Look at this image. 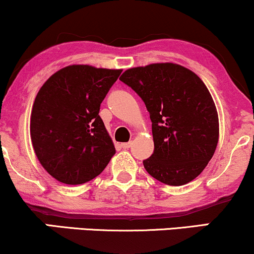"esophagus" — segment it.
I'll list each match as a JSON object with an SVG mask.
<instances>
[{
	"mask_svg": "<svg viewBox=\"0 0 254 254\" xmlns=\"http://www.w3.org/2000/svg\"><path fill=\"white\" fill-rule=\"evenodd\" d=\"M131 142H125V143H122L121 145H122V148H123V149H129V148L131 147Z\"/></svg>",
	"mask_w": 254,
	"mask_h": 254,
	"instance_id": "esophagus-1",
	"label": "esophagus"
}]
</instances>
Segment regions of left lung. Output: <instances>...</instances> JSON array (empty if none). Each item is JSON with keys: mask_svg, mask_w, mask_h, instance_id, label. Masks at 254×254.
Returning a JSON list of instances; mask_svg holds the SVG:
<instances>
[{"mask_svg": "<svg viewBox=\"0 0 254 254\" xmlns=\"http://www.w3.org/2000/svg\"><path fill=\"white\" fill-rule=\"evenodd\" d=\"M119 80L131 87L150 115L154 153L145 171L159 182H192L210 161L218 142V115L199 77L176 63L130 68Z\"/></svg>", "mask_w": 254, "mask_h": 254, "instance_id": "8db88e82", "label": "left lung"}]
</instances>
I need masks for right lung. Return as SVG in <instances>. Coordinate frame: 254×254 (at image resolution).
<instances>
[{"label": "right lung", "instance_id": "1", "mask_svg": "<svg viewBox=\"0 0 254 254\" xmlns=\"http://www.w3.org/2000/svg\"><path fill=\"white\" fill-rule=\"evenodd\" d=\"M122 69L72 64L51 75L34 99L30 133L44 170L63 184L94 179L116 154L100 104Z\"/></svg>", "mask_w": 254, "mask_h": 254}]
</instances>
